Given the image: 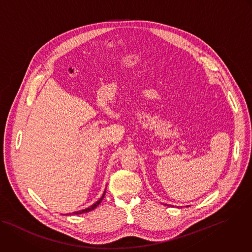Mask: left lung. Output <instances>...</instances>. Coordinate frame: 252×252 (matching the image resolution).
<instances>
[{
    "instance_id": "1",
    "label": "left lung",
    "mask_w": 252,
    "mask_h": 252,
    "mask_svg": "<svg viewBox=\"0 0 252 252\" xmlns=\"http://www.w3.org/2000/svg\"><path fill=\"white\" fill-rule=\"evenodd\" d=\"M166 206H167V205H166ZM168 206H169V205H168Z\"/></svg>"
}]
</instances>
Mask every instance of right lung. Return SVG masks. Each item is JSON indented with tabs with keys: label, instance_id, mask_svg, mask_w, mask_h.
<instances>
[{
	"label": "right lung",
	"instance_id": "right-lung-1",
	"mask_svg": "<svg viewBox=\"0 0 252 252\" xmlns=\"http://www.w3.org/2000/svg\"><path fill=\"white\" fill-rule=\"evenodd\" d=\"M105 192H106V189L104 190V192H103V194H102V196L100 197L97 202L95 203V204H93L92 206H90L89 208H87V209H84V210H81V211H78V212H74V213H72V214H67V216H69V215H81V214H84V213H87V212H90V211H92V210H94L97 206H99V204L102 202V199H103V197H104V195H105Z\"/></svg>",
	"mask_w": 252,
	"mask_h": 252
}]
</instances>
